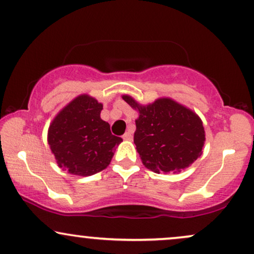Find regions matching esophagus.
<instances>
[{"instance_id":"esophagus-1","label":"esophagus","mask_w":254,"mask_h":254,"mask_svg":"<svg viewBox=\"0 0 254 254\" xmlns=\"http://www.w3.org/2000/svg\"><path fill=\"white\" fill-rule=\"evenodd\" d=\"M123 139H125V140L132 139V132H131V131H127V132L123 135Z\"/></svg>"}]
</instances>
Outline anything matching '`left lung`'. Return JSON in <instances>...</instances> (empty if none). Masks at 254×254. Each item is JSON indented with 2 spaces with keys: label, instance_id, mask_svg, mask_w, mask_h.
<instances>
[{
  "label": "left lung",
  "instance_id": "obj_1",
  "mask_svg": "<svg viewBox=\"0 0 254 254\" xmlns=\"http://www.w3.org/2000/svg\"><path fill=\"white\" fill-rule=\"evenodd\" d=\"M132 109L138 110L133 142L143 164L154 173H179L202 154L204 129L193 111L162 98L146 106L123 96Z\"/></svg>",
  "mask_w": 254,
  "mask_h": 254
}]
</instances>
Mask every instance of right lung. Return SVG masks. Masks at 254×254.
<instances>
[{"instance_id":"1","label":"right lung","mask_w":254,"mask_h":254,"mask_svg":"<svg viewBox=\"0 0 254 254\" xmlns=\"http://www.w3.org/2000/svg\"><path fill=\"white\" fill-rule=\"evenodd\" d=\"M103 105L86 94L75 98L52 122L48 144L63 170L90 176L109 166L122 142L100 118Z\"/></svg>"}]
</instances>
